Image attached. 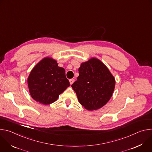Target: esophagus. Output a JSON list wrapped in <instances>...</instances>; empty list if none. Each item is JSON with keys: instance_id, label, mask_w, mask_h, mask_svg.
I'll return each instance as SVG.
<instances>
[{"instance_id": "1", "label": "esophagus", "mask_w": 152, "mask_h": 152, "mask_svg": "<svg viewBox=\"0 0 152 152\" xmlns=\"http://www.w3.org/2000/svg\"><path fill=\"white\" fill-rule=\"evenodd\" d=\"M69 82H70V85L73 84V82H75V79H70L69 80Z\"/></svg>"}]
</instances>
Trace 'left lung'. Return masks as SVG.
<instances>
[{
    "label": "left lung",
    "mask_w": 152,
    "mask_h": 152,
    "mask_svg": "<svg viewBox=\"0 0 152 152\" xmlns=\"http://www.w3.org/2000/svg\"><path fill=\"white\" fill-rule=\"evenodd\" d=\"M77 79L72 87L79 103L87 110L100 109L113 96L115 79L105 65L97 58H93L80 64Z\"/></svg>",
    "instance_id": "8db88e82"
}]
</instances>
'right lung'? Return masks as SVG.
Listing matches in <instances>:
<instances>
[{
  "label": "right lung",
  "mask_w": 152,
  "mask_h": 152,
  "mask_svg": "<svg viewBox=\"0 0 152 152\" xmlns=\"http://www.w3.org/2000/svg\"><path fill=\"white\" fill-rule=\"evenodd\" d=\"M27 81L32 99L43 104L55 102L70 86L64 69L58 67L57 61L50 57L43 58L36 65Z\"/></svg>",
  "instance_id": "obj_1"
}]
</instances>
